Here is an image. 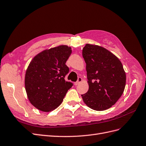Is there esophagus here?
Instances as JSON below:
<instances>
[{
    "mask_svg": "<svg viewBox=\"0 0 146 146\" xmlns=\"http://www.w3.org/2000/svg\"><path fill=\"white\" fill-rule=\"evenodd\" d=\"M82 80H82V77H78V80H77V81L74 83V84L75 85V86H77V85L79 84L80 83H81V82H82Z\"/></svg>",
    "mask_w": 146,
    "mask_h": 146,
    "instance_id": "obj_1",
    "label": "esophagus"
}]
</instances>
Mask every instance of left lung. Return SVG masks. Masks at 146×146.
Wrapping results in <instances>:
<instances>
[{"label":"left lung","instance_id":"left-lung-1","mask_svg":"<svg viewBox=\"0 0 146 146\" xmlns=\"http://www.w3.org/2000/svg\"><path fill=\"white\" fill-rule=\"evenodd\" d=\"M86 64L88 91L82 95L90 109L102 111L112 107L121 97L126 75L120 60L108 50L86 44L82 51Z\"/></svg>","mask_w":146,"mask_h":146}]
</instances>
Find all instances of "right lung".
Wrapping results in <instances>:
<instances>
[{"mask_svg": "<svg viewBox=\"0 0 146 146\" xmlns=\"http://www.w3.org/2000/svg\"><path fill=\"white\" fill-rule=\"evenodd\" d=\"M71 47L60 45L40 52L30 62L25 78L28 98L35 108L43 112L56 109L73 83L66 82V65Z\"/></svg>", "mask_w": 146, "mask_h": 146, "instance_id": "1", "label": "right lung"}]
</instances>
